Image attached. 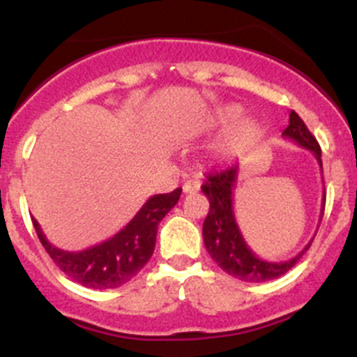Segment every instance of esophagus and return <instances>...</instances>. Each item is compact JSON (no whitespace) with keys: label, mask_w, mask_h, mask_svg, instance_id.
<instances>
[{"label":"esophagus","mask_w":357,"mask_h":357,"mask_svg":"<svg viewBox=\"0 0 357 357\" xmlns=\"http://www.w3.org/2000/svg\"><path fill=\"white\" fill-rule=\"evenodd\" d=\"M200 190V181L197 179H190L183 185V193H197Z\"/></svg>","instance_id":"34e87169"}]
</instances>
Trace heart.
I'll list each match as a JSON object with an SVG mask.
<instances>
[{"label": "heart", "instance_id": "1", "mask_svg": "<svg viewBox=\"0 0 357 357\" xmlns=\"http://www.w3.org/2000/svg\"><path fill=\"white\" fill-rule=\"evenodd\" d=\"M242 107L226 105L221 107L205 121V128L211 131H227L212 146V153L221 162L240 160L261 143L264 136V128L254 119H243Z\"/></svg>", "mask_w": 357, "mask_h": 357}]
</instances>
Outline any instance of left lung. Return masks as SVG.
<instances>
[{"mask_svg":"<svg viewBox=\"0 0 357 357\" xmlns=\"http://www.w3.org/2000/svg\"><path fill=\"white\" fill-rule=\"evenodd\" d=\"M282 136L297 143L302 149L312 152V155L318 160L319 169L323 171L321 149L307 129V126L304 124V121L294 110L290 112L289 126L282 132ZM236 179H238V165H231V167L222 169V171L208 172V176L205 178L202 192L205 193L208 204H211L208 214L204 221V228H202L205 248L222 271L242 280V282L262 283L280 278L297 264L298 259L311 247L314 238L309 240L307 245L289 261H266V259L259 257L247 245L245 238L238 228V222H236L235 211H233ZM323 211H325V197H323L321 218ZM321 218H319V222H321Z\"/></svg>","mask_w":357,"mask_h":357,"instance_id":"obj_1","label":"left lung"}]
</instances>
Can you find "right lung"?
Instances as JSON below:
<instances>
[{"instance_id":"add662e5","label":"right lung","mask_w":357,"mask_h":357,"mask_svg":"<svg viewBox=\"0 0 357 357\" xmlns=\"http://www.w3.org/2000/svg\"><path fill=\"white\" fill-rule=\"evenodd\" d=\"M179 197L181 188L150 197L117 235L79 252L52 245L34 218L32 225L45 250L68 278L88 289H117L135 278L150 261L155 248L158 222L178 204Z\"/></svg>"}]
</instances>
